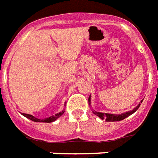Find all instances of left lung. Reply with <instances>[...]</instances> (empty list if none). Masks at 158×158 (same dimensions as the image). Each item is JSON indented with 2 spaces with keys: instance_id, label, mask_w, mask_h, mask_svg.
<instances>
[{
  "instance_id": "8db88e82",
  "label": "left lung",
  "mask_w": 158,
  "mask_h": 158,
  "mask_svg": "<svg viewBox=\"0 0 158 158\" xmlns=\"http://www.w3.org/2000/svg\"><path fill=\"white\" fill-rule=\"evenodd\" d=\"M89 102H90V96L89 97ZM142 102V101H141ZM140 106V103L139 104L136 108H135L132 111H130V112H127V113H122V114L116 115V114H109V113H99V112H93L94 114H95L96 116H98L99 117H100L101 119L103 120L105 119L107 122H118V121H122V120L127 118V117H129L130 115H131L132 113H134L135 112Z\"/></svg>"
}]
</instances>
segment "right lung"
<instances>
[{"mask_svg": "<svg viewBox=\"0 0 158 158\" xmlns=\"http://www.w3.org/2000/svg\"><path fill=\"white\" fill-rule=\"evenodd\" d=\"M64 111H62L61 113H57V114L54 115V116H51V117H48V118H45V119H38V118H36L35 117H33L32 115H30V114H26V113H23V116L24 117H26L27 118H28V119L31 120V121H33V122H48V123H50V122H54V121H55V120L57 119V118H59L60 116H62V115L64 114Z\"/></svg>", "mask_w": 158, "mask_h": 158, "instance_id": "right-lung-1", "label": "right lung"}]
</instances>
